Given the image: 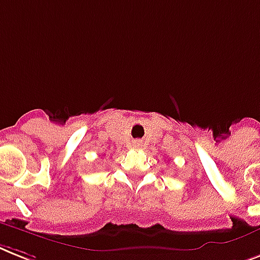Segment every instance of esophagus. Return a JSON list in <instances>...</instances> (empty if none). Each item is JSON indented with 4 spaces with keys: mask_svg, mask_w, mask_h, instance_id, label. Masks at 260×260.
I'll return each instance as SVG.
<instances>
[{
    "mask_svg": "<svg viewBox=\"0 0 260 260\" xmlns=\"http://www.w3.org/2000/svg\"><path fill=\"white\" fill-rule=\"evenodd\" d=\"M132 145H134L135 149H140L143 147V143H141V140H134L132 141Z\"/></svg>",
    "mask_w": 260,
    "mask_h": 260,
    "instance_id": "esophagus-1",
    "label": "esophagus"
}]
</instances>
